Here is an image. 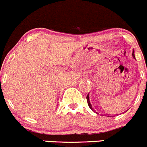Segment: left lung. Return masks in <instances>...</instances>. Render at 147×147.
I'll return each mask as SVG.
<instances>
[{
  "mask_svg": "<svg viewBox=\"0 0 147 147\" xmlns=\"http://www.w3.org/2000/svg\"><path fill=\"white\" fill-rule=\"evenodd\" d=\"M132 56H133V57H134V59H135V56H134V51H133V53H132ZM86 99H87V102H88V107H89V108L91 109V110H93V111H94V109L92 108V106H91V102H90L89 96H88V95H87V96H86ZM95 112H96V111H95ZM96 113H97V112H96Z\"/></svg>",
  "mask_w": 147,
  "mask_h": 147,
  "instance_id": "obj_1",
  "label": "left lung"
}]
</instances>
